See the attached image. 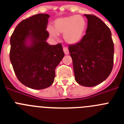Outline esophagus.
I'll list each match as a JSON object with an SVG mask.
<instances>
[{"label":"esophagus","mask_w":124,"mask_h":124,"mask_svg":"<svg viewBox=\"0 0 124 124\" xmlns=\"http://www.w3.org/2000/svg\"><path fill=\"white\" fill-rule=\"evenodd\" d=\"M63 51H64V54H69V50L68 48L66 47H63Z\"/></svg>","instance_id":"esophagus-1"}]
</instances>
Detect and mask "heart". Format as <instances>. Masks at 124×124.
Here are the masks:
<instances>
[{"mask_svg":"<svg viewBox=\"0 0 124 124\" xmlns=\"http://www.w3.org/2000/svg\"><path fill=\"white\" fill-rule=\"evenodd\" d=\"M86 19L80 15H70L55 20L53 28H48L50 35L57 37V34H64L65 41L69 44H76L79 42L84 36L86 30Z\"/></svg>","mask_w":124,"mask_h":124,"instance_id":"1","label":"heart"}]
</instances>
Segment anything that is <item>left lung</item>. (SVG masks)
<instances>
[{
	"label": "left lung",
	"instance_id": "1",
	"mask_svg": "<svg viewBox=\"0 0 124 124\" xmlns=\"http://www.w3.org/2000/svg\"><path fill=\"white\" fill-rule=\"evenodd\" d=\"M87 18L86 34L76 44L70 45L76 81L93 87L108 78L114 64V47L111 31L95 15L84 14Z\"/></svg>",
	"mask_w": 124,
	"mask_h": 124
}]
</instances>
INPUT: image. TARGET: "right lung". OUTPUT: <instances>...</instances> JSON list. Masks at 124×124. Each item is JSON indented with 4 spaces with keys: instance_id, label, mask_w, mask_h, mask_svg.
Segmentation results:
<instances>
[{
    "instance_id": "obj_1",
    "label": "right lung",
    "mask_w": 124,
    "mask_h": 124,
    "mask_svg": "<svg viewBox=\"0 0 124 124\" xmlns=\"http://www.w3.org/2000/svg\"><path fill=\"white\" fill-rule=\"evenodd\" d=\"M49 17L39 14L23 20L10 37V60L15 75L23 85L34 89L53 83L56 67L64 56L61 43L50 45L46 41Z\"/></svg>"
}]
</instances>
